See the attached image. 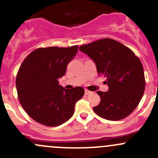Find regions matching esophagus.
Listing matches in <instances>:
<instances>
[{"label": "esophagus", "instance_id": "1", "mask_svg": "<svg viewBox=\"0 0 158 158\" xmlns=\"http://www.w3.org/2000/svg\"><path fill=\"white\" fill-rule=\"evenodd\" d=\"M91 93H92V92H90V91L87 90V89H85V95H89V94H91Z\"/></svg>", "mask_w": 158, "mask_h": 158}]
</instances>
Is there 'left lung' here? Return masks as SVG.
Here are the masks:
<instances>
[{
  "label": "left lung",
  "mask_w": 158,
  "mask_h": 158,
  "mask_svg": "<svg viewBox=\"0 0 158 158\" xmlns=\"http://www.w3.org/2000/svg\"><path fill=\"white\" fill-rule=\"evenodd\" d=\"M79 50L95 63L97 73L106 78L107 92L97 93L100 103L93 107L102 118L118 121L129 115L141 101L145 88L141 61L127 47L106 38L82 45Z\"/></svg>",
  "instance_id": "obj_1"
}]
</instances>
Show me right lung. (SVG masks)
<instances>
[{
	"label": "right lung",
	"mask_w": 158,
	"mask_h": 158,
	"mask_svg": "<svg viewBox=\"0 0 158 158\" xmlns=\"http://www.w3.org/2000/svg\"><path fill=\"white\" fill-rule=\"evenodd\" d=\"M77 51L78 46L40 48L22 63L16 78L19 101L38 123L51 127L62 125L73 116L76 102L83 96L82 87L66 89L58 81Z\"/></svg>",
	"instance_id": "add662e5"
}]
</instances>
